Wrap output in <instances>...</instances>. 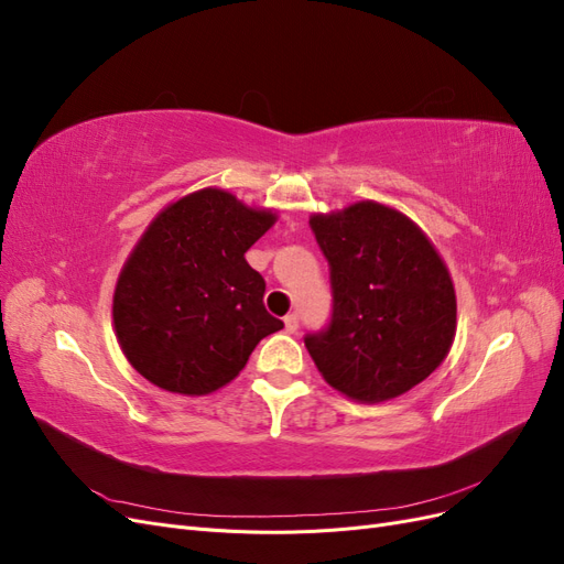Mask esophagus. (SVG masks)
<instances>
[{
	"label": "esophagus",
	"mask_w": 564,
	"mask_h": 564,
	"mask_svg": "<svg viewBox=\"0 0 564 564\" xmlns=\"http://www.w3.org/2000/svg\"><path fill=\"white\" fill-rule=\"evenodd\" d=\"M284 329H286L289 334H294V332L299 329V315H296V313L284 317Z\"/></svg>",
	"instance_id": "esophagus-1"
}]
</instances>
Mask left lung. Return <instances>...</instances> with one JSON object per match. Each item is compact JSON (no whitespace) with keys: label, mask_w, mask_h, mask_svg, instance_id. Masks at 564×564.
Instances as JSON below:
<instances>
[{"label":"left lung","mask_w":564,"mask_h":564,"mask_svg":"<svg viewBox=\"0 0 564 564\" xmlns=\"http://www.w3.org/2000/svg\"><path fill=\"white\" fill-rule=\"evenodd\" d=\"M329 263L332 319L305 348L332 388L357 402L412 390L445 360L456 294L423 230L379 202L311 216Z\"/></svg>","instance_id":"obj_1"}]
</instances>
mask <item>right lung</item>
<instances>
[{
    "label": "right lung",
    "instance_id": "obj_1",
    "mask_svg": "<svg viewBox=\"0 0 564 564\" xmlns=\"http://www.w3.org/2000/svg\"><path fill=\"white\" fill-rule=\"evenodd\" d=\"M278 216L204 187L152 220L115 286L112 319L131 367L162 390L209 395L240 373L282 319L245 253Z\"/></svg>",
    "mask_w": 564,
    "mask_h": 564
}]
</instances>
